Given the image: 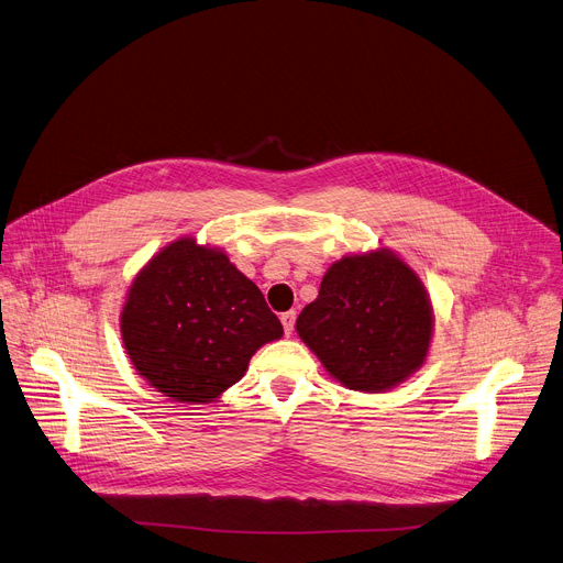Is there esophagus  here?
I'll use <instances>...</instances> for the list:
<instances>
[{"mask_svg":"<svg viewBox=\"0 0 563 563\" xmlns=\"http://www.w3.org/2000/svg\"><path fill=\"white\" fill-rule=\"evenodd\" d=\"M280 323H283V328H285V334L289 336V334L294 332V323H296V312H285V314H280Z\"/></svg>","mask_w":563,"mask_h":563,"instance_id":"obj_1","label":"esophagus"}]
</instances>
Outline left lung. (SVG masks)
I'll use <instances>...</instances> for the list:
<instances>
[{"label": "left lung", "instance_id": "8db88e82", "mask_svg": "<svg viewBox=\"0 0 563 563\" xmlns=\"http://www.w3.org/2000/svg\"><path fill=\"white\" fill-rule=\"evenodd\" d=\"M296 332L336 382L382 393L422 368L433 308L418 274L382 246L336 261Z\"/></svg>", "mask_w": 563, "mask_h": 563}]
</instances>
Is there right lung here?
I'll list each match as a JSON object with an SVG mask.
<instances>
[{
	"label": "right lung",
	"instance_id": "1",
	"mask_svg": "<svg viewBox=\"0 0 563 563\" xmlns=\"http://www.w3.org/2000/svg\"><path fill=\"white\" fill-rule=\"evenodd\" d=\"M121 336L152 388L209 404L244 377L255 350L283 336V325L224 251L179 238L134 276Z\"/></svg>",
	"mask_w": 563,
	"mask_h": 563
}]
</instances>
